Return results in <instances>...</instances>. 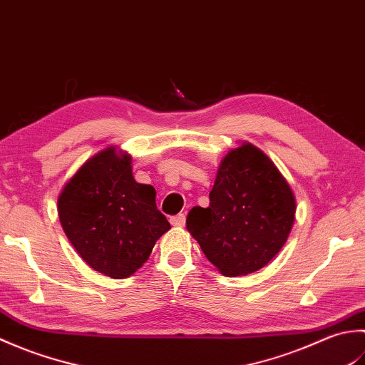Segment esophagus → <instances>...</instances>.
<instances>
[{
    "label": "esophagus",
    "instance_id": "obj_1",
    "mask_svg": "<svg viewBox=\"0 0 365 365\" xmlns=\"http://www.w3.org/2000/svg\"><path fill=\"white\" fill-rule=\"evenodd\" d=\"M169 221H170V224H173V226H175V227H183V226H185V221H187V218H185L183 213H180V215L173 216V218H170Z\"/></svg>",
    "mask_w": 365,
    "mask_h": 365
}]
</instances>
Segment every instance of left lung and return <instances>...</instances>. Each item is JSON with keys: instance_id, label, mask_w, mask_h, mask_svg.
Listing matches in <instances>:
<instances>
[{"instance_id": "obj_1", "label": "left lung", "mask_w": 365, "mask_h": 365, "mask_svg": "<svg viewBox=\"0 0 365 365\" xmlns=\"http://www.w3.org/2000/svg\"><path fill=\"white\" fill-rule=\"evenodd\" d=\"M294 212L297 199L281 170L245 141L221 160L210 205L192 207L187 229L221 274L245 276L282 250Z\"/></svg>"}]
</instances>
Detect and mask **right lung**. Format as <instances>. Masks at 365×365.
<instances>
[{"mask_svg":"<svg viewBox=\"0 0 365 365\" xmlns=\"http://www.w3.org/2000/svg\"><path fill=\"white\" fill-rule=\"evenodd\" d=\"M155 196L152 185L135 180L131 155L110 145L84 161L61 190V226L92 269L125 279L170 229Z\"/></svg>","mask_w":365,"mask_h":365,"instance_id":"1","label":"right lung"}]
</instances>
